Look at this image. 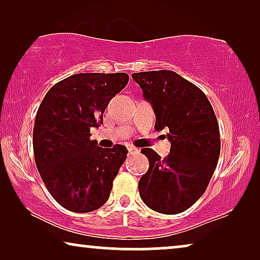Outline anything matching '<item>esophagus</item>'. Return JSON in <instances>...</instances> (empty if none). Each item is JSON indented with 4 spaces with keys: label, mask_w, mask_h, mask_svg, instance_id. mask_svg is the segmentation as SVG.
Here are the masks:
<instances>
[{
    "label": "esophagus",
    "mask_w": 260,
    "mask_h": 260,
    "mask_svg": "<svg viewBox=\"0 0 260 260\" xmlns=\"http://www.w3.org/2000/svg\"><path fill=\"white\" fill-rule=\"evenodd\" d=\"M127 151H129V155H133V154H136V152H138L140 150H138L137 148L133 147V145H130V147H127Z\"/></svg>",
    "instance_id": "esophagus-1"
}]
</instances>
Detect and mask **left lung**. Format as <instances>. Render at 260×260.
Here are the masks:
<instances>
[{"label":"left lung","mask_w":260,"mask_h":260,"mask_svg":"<svg viewBox=\"0 0 260 260\" xmlns=\"http://www.w3.org/2000/svg\"><path fill=\"white\" fill-rule=\"evenodd\" d=\"M156 116L155 129H169V155L161 159L152 149L141 152L148 172L138 182L141 199L152 211L177 214L205 193L220 155L219 124L206 94L173 71L133 73Z\"/></svg>","instance_id":"8db88e82"}]
</instances>
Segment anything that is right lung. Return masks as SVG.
Here are the masks:
<instances>
[{
	"mask_svg": "<svg viewBox=\"0 0 260 260\" xmlns=\"http://www.w3.org/2000/svg\"><path fill=\"white\" fill-rule=\"evenodd\" d=\"M129 81L126 73H79L56 83L35 117L37 168L49 194L71 212L87 213L108 201L126 158L124 145L97 147L91 127L103 124L111 99Z\"/></svg>",
	"mask_w": 260,
	"mask_h": 260,
	"instance_id": "obj_1",
	"label": "right lung"
}]
</instances>
